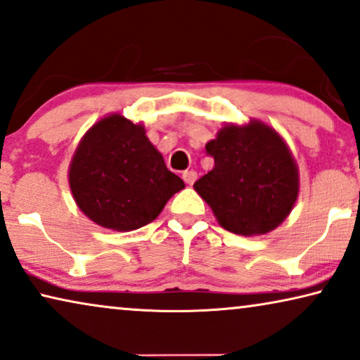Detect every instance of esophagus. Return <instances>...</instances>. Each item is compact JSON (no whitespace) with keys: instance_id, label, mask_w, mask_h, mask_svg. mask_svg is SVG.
<instances>
[{"instance_id":"esophagus-1","label":"esophagus","mask_w":360,"mask_h":360,"mask_svg":"<svg viewBox=\"0 0 360 360\" xmlns=\"http://www.w3.org/2000/svg\"><path fill=\"white\" fill-rule=\"evenodd\" d=\"M181 179H184L185 184L193 185V184H195V180H196V172L195 170H185L184 174H181Z\"/></svg>"}]
</instances>
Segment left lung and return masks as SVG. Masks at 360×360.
Wrapping results in <instances>:
<instances>
[{
	"label": "left lung",
	"instance_id": "8db88e82",
	"mask_svg": "<svg viewBox=\"0 0 360 360\" xmlns=\"http://www.w3.org/2000/svg\"><path fill=\"white\" fill-rule=\"evenodd\" d=\"M214 167L195 181L217 222L238 236H263L290 214L299 169L279 133L259 120L226 124L206 144Z\"/></svg>",
	"mask_w": 360,
	"mask_h": 360
}]
</instances>
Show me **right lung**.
Returning a JSON list of instances; mask_svg holds the SVG:
<instances>
[{
	"mask_svg": "<svg viewBox=\"0 0 360 360\" xmlns=\"http://www.w3.org/2000/svg\"><path fill=\"white\" fill-rule=\"evenodd\" d=\"M70 188L91 221L128 232L154 221L185 184L165 167L143 124L113 113L82 136L70 165Z\"/></svg>",
	"mask_w": 360,
	"mask_h": 360,
	"instance_id": "add662e5",
	"label": "right lung"
}]
</instances>
